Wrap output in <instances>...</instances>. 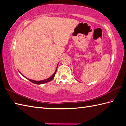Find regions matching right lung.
I'll return each mask as SVG.
<instances>
[{
	"instance_id": "1",
	"label": "right lung",
	"mask_w": 126,
	"mask_h": 126,
	"mask_svg": "<svg viewBox=\"0 0 126 126\" xmlns=\"http://www.w3.org/2000/svg\"><path fill=\"white\" fill-rule=\"evenodd\" d=\"M57 68L56 70V72H54V74L52 75V76L51 77H49V78H48L47 79H45V80H41V81H35V80H30L29 79H27L29 80V81H30L31 82H32V83H33L34 84H44V83H48V82H49L51 81V80H52L53 79L54 77V75H55L56 73V72H57Z\"/></svg>"
}]
</instances>
